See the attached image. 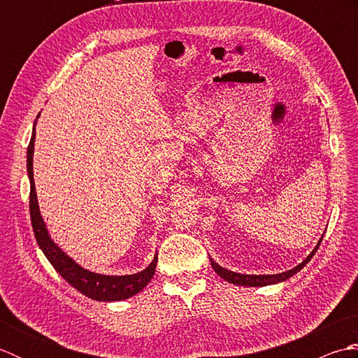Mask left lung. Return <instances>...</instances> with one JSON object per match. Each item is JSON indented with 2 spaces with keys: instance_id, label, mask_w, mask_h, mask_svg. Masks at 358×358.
Masks as SVG:
<instances>
[{
  "instance_id": "1",
  "label": "left lung",
  "mask_w": 358,
  "mask_h": 358,
  "mask_svg": "<svg viewBox=\"0 0 358 358\" xmlns=\"http://www.w3.org/2000/svg\"><path fill=\"white\" fill-rule=\"evenodd\" d=\"M322 240H323V235H322V238L318 240L317 246L314 248L313 252H310L300 264H296L295 268L289 269V271H286V272H280V273H269V275H254V273H252V275H249V273L232 272V271H229V269L223 268V266H220L218 263H215L214 260H212V258H210V264H212V268H214V271L218 273L220 277H222V278L226 280V281H229V283H232V285H237V286H252V287H262V286H268V285H277V283H281V281L289 280L292 275H295L296 272L305 268V266L310 262V258H313V257L315 255L317 249H318V246H320Z\"/></svg>"
}]
</instances>
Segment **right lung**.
Returning <instances> with one entry per match:
<instances>
[{
  "label": "right lung",
  "mask_w": 358,
  "mask_h": 358,
  "mask_svg": "<svg viewBox=\"0 0 358 358\" xmlns=\"http://www.w3.org/2000/svg\"><path fill=\"white\" fill-rule=\"evenodd\" d=\"M38 117H40V113H38ZM35 124L32 131V138H30L29 148H27V175L30 181V201H29L30 220H32V227H34V234H35L38 246H40L43 254L50 262L53 268H55V271L59 273V275H62L71 286L77 289V291L89 296V299L96 300V301H120V300L131 299V296L143 291V289L146 287L149 281L152 280V277H154L157 260H158L157 254L148 268L140 272L131 273V275H104V273H96V272L81 268L73 258L67 255L64 250L50 238L48 227H45V223L41 217L40 206H38L36 191H35V180H34Z\"/></svg>",
  "instance_id": "1"
}]
</instances>
